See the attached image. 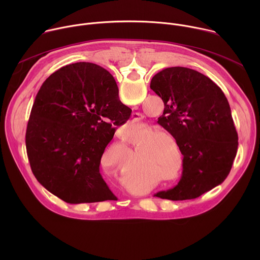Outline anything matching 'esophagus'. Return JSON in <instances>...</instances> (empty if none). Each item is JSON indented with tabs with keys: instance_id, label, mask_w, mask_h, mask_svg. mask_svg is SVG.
<instances>
[{
	"instance_id": "esophagus-1",
	"label": "esophagus",
	"mask_w": 260,
	"mask_h": 260,
	"mask_svg": "<svg viewBox=\"0 0 260 260\" xmlns=\"http://www.w3.org/2000/svg\"><path fill=\"white\" fill-rule=\"evenodd\" d=\"M132 117H133L134 122H138V123L141 122L143 120V118H144V116L141 113H133Z\"/></svg>"
}]
</instances>
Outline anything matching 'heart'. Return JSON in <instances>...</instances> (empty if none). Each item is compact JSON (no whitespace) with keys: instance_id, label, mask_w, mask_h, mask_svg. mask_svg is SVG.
Masks as SVG:
<instances>
[{"instance_id":"1","label":"heart","mask_w":260,"mask_h":260,"mask_svg":"<svg viewBox=\"0 0 260 260\" xmlns=\"http://www.w3.org/2000/svg\"><path fill=\"white\" fill-rule=\"evenodd\" d=\"M154 138H155V136H152V138H151V139H154Z\"/></svg>"}]
</instances>
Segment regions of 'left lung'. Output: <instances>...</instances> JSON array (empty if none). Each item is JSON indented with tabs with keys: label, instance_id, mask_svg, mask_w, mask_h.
Returning <instances> with one entry per match:
<instances>
[{
	"label": "left lung",
	"instance_id": "left-lung-1",
	"mask_svg": "<svg viewBox=\"0 0 260 260\" xmlns=\"http://www.w3.org/2000/svg\"><path fill=\"white\" fill-rule=\"evenodd\" d=\"M150 88L165 104L157 122L174 137L184 156L179 183L155 197L197 199L226 179L237 155L238 134L229 101L209 77L184 67L158 72Z\"/></svg>",
	"mask_w": 260,
	"mask_h": 260
}]
</instances>
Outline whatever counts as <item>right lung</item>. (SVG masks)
I'll return each instance as SVG.
<instances>
[{"instance_id":"right-lung-1","label":"right lung","mask_w":260,"mask_h":260,"mask_svg":"<svg viewBox=\"0 0 260 260\" xmlns=\"http://www.w3.org/2000/svg\"><path fill=\"white\" fill-rule=\"evenodd\" d=\"M113 76L91 62L60 68L36 95L25 134L30 169L52 194L69 204L112 200L100 173L106 146L129 118ZM107 117L103 122L100 116Z\"/></svg>"}]
</instances>
